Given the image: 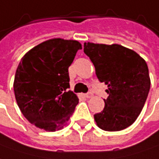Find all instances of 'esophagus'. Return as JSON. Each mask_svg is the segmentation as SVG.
<instances>
[{
  "label": "esophagus",
  "mask_w": 159,
  "mask_h": 159,
  "mask_svg": "<svg viewBox=\"0 0 159 159\" xmlns=\"http://www.w3.org/2000/svg\"><path fill=\"white\" fill-rule=\"evenodd\" d=\"M93 96V93H86V94H84V97H85V98H88V99H89V98H92Z\"/></svg>",
  "instance_id": "34e87169"
}]
</instances>
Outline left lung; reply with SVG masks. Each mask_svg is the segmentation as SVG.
Here are the masks:
<instances>
[{
	"label": "left lung",
	"instance_id": "left-lung-1",
	"mask_svg": "<svg viewBox=\"0 0 159 159\" xmlns=\"http://www.w3.org/2000/svg\"><path fill=\"white\" fill-rule=\"evenodd\" d=\"M84 52L93 63L98 79L107 85L104 109L94 115L97 125L108 132L127 128L141 114L149 92L146 61L134 51L116 43H84Z\"/></svg>",
	"mask_w": 159,
	"mask_h": 159
}]
</instances>
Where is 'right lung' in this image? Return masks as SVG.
Instances as JSON below:
<instances>
[{"mask_svg":"<svg viewBox=\"0 0 159 159\" xmlns=\"http://www.w3.org/2000/svg\"><path fill=\"white\" fill-rule=\"evenodd\" d=\"M82 44L75 40L53 38L36 45L21 59L14 79L17 106L40 129L55 132L66 125L78 104L68 91V67Z\"/></svg>","mask_w":159,"mask_h":159,"instance_id":"right-lung-1","label":"right lung"}]
</instances>
